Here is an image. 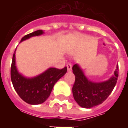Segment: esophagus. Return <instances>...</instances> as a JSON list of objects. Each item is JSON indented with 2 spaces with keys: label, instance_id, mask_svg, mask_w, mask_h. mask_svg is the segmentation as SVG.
<instances>
[{
  "label": "esophagus",
  "instance_id": "1",
  "mask_svg": "<svg viewBox=\"0 0 128 128\" xmlns=\"http://www.w3.org/2000/svg\"><path fill=\"white\" fill-rule=\"evenodd\" d=\"M66 66H67V70H68V71H70L71 69H72V65H71V64H70V63L67 64Z\"/></svg>",
  "mask_w": 128,
  "mask_h": 128
}]
</instances>
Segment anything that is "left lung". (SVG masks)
Listing matches in <instances>:
<instances>
[{
  "mask_svg": "<svg viewBox=\"0 0 128 128\" xmlns=\"http://www.w3.org/2000/svg\"><path fill=\"white\" fill-rule=\"evenodd\" d=\"M118 65L114 75L108 80L94 82L89 80L80 65L72 66L75 81L72 87V94L75 102L81 107L91 108L102 104L112 92L118 76Z\"/></svg>",
  "mask_w": 128,
  "mask_h": 128,
  "instance_id": "left-lung-1",
  "label": "left lung"
}]
</instances>
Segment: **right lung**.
Instances as JSON below:
<instances>
[{
    "instance_id": "add662e5",
    "label": "right lung",
    "mask_w": 128,
    "mask_h": 128,
    "mask_svg": "<svg viewBox=\"0 0 128 128\" xmlns=\"http://www.w3.org/2000/svg\"><path fill=\"white\" fill-rule=\"evenodd\" d=\"M44 34L42 30H38L26 35L21 39L20 42L30 38L39 36ZM16 50L13 55L11 66V79L16 92L23 101L31 105L41 104L46 100L55 84L63 77L67 68L62 69L48 68L44 72L34 78H26L18 72L16 64Z\"/></svg>"
}]
</instances>
